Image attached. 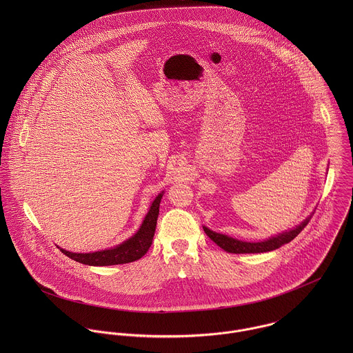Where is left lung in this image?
Masks as SVG:
<instances>
[{"label": "left lung", "mask_w": 353, "mask_h": 353, "mask_svg": "<svg viewBox=\"0 0 353 353\" xmlns=\"http://www.w3.org/2000/svg\"><path fill=\"white\" fill-rule=\"evenodd\" d=\"M311 216L307 217L304 221H303L301 225H298L296 228L291 230V231H287V232H283V234H279L277 236H273L270 239H266L263 242H256V243H250V242H242V241H238V239H234V238H230L227 235H223V234H217L214 231H210L209 228L203 227V231L205 234L219 246L223 250L228 252H234V254H243V252H272V250H276L279 248H281L283 245L285 243H290L292 239H295L303 228L308 224Z\"/></svg>", "instance_id": "left-lung-1"}]
</instances>
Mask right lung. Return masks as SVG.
Instances as JSON below:
<instances>
[{
  "label": "right lung",
  "mask_w": 353,
  "mask_h": 353,
  "mask_svg": "<svg viewBox=\"0 0 353 353\" xmlns=\"http://www.w3.org/2000/svg\"><path fill=\"white\" fill-rule=\"evenodd\" d=\"M161 197H163V193H160L156 197V200L152 202L151 209H150L148 214L145 216V220L141 224L137 234H134L130 239H128L122 245H119L114 249H108V250L85 252V254L66 252L63 249H59V250L63 252L66 256H69L80 263L91 265V266L121 265V263H129V262L140 259L143 255L147 254L151 248Z\"/></svg>",
  "instance_id": "obj_1"
}]
</instances>
